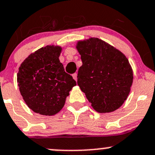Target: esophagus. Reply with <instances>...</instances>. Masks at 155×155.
Returning <instances> with one entry per match:
<instances>
[{"instance_id":"1","label":"esophagus","mask_w":155,"mask_h":155,"mask_svg":"<svg viewBox=\"0 0 155 155\" xmlns=\"http://www.w3.org/2000/svg\"><path fill=\"white\" fill-rule=\"evenodd\" d=\"M72 76H73V79H75V80L76 81H77V73H73V75H72Z\"/></svg>"}]
</instances>
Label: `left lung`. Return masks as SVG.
I'll list each match as a JSON object with an SVG mask.
<instances>
[{
	"mask_svg": "<svg viewBox=\"0 0 155 155\" xmlns=\"http://www.w3.org/2000/svg\"><path fill=\"white\" fill-rule=\"evenodd\" d=\"M82 65L77 84L91 107L100 113L120 108L132 86L133 69L126 56L110 44L96 37L76 43Z\"/></svg>",
	"mask_w": 155,
	"mask_h": 155,
	"instance_id": "1",
	"label": "left lung"
}]
</instances>
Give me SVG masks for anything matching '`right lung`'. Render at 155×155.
Masks as SVG:
<instances>
[{
	"mask_svg": "<svg viewBox=\"0 0 155 155\" xmlns=\"http://www.w3.org/2000/svg\"><path fill=\"white\" fill-rule=\"evenodd\" d=\"M60 46H46L31 53L21 64L17 83L23 100L31 110L54 115L64 107L76 82L65 73L59 60Z\"/></svg>",
	"mask_w": 155,
	"mask_h": 155,
	"instance_id": "obj_1",
	"label": "right lung"
}]
</instances>
